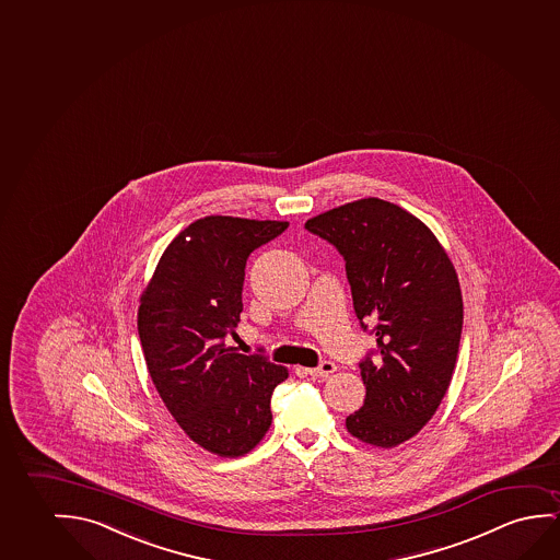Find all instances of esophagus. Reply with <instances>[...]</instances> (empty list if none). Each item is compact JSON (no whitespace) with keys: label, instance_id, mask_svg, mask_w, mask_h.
<instances>
[{"label":"esophagus","instance_id":"1","mask_svg":"<svg viewBox=\"0 0 560 560\" xmlns=\"http://www.w3.org/2000/svg\"><path fill=\"white\" fill-rule=\"evenodd\" d=\"M303 371H305V374H308V376H313V378H328L330 374L338 371V366L331 363V361H324V363L318 364L316 369H303Z\"/></svg>","mask_w":560,"mask_h":560}]
</instances>
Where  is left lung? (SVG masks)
Wrapping results in <instances>:
<instances>
[{
	"instance_id": "8db88e82",
	"label": "left lung",
	"mask_w": 560,
	"mask_h": 560,
	"mask_svg": "<svg viewBox=\"0 0 560 560\" xmlns=\"http://www.w3.org/2000/svg\"><path fill=\"white\" fill-rule=\"evenodd\" d=\"M346 259L361 326L374 324L364 405L346 418L359 442L392 450L424 428L450 389L463 330L457 270L432 230L395 203L364 197L305 222Z\"/></svg>"
}]
</instances>
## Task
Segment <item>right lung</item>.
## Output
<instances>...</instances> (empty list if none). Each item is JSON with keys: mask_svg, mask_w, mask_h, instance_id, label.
Here are the masks:
<instances>
[{"mask_svg": "<svg viewBox=\"0 0 560 560\" xmlns=\"http://www.w3.org/2000/svg\"><path fill=\"white\" fill-rule=\"evenodd\" d=\"M288 224L222 214L191 222L166 245L140 295L151 380L189 440L219 457L259 445L272 422V392L288 378L285 366L224 343L244 311L245 260Z\"/></svg>", "mask_w": 560, "mask_h": 560, "instance_id": "right-lung-1", "label": "right lung"}]
</instances>
